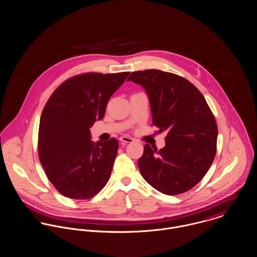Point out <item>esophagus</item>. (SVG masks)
Segmentation results:
<instances>
[{
  "instance_id": "1",
  "label": "esophagus",
  "mask_w": 257,
  "mask_h": 257,
  "mask_svg": "<svg viewBox=\"0 0 257 257\" xmlns=\"http://www.w3.org/2000/svg\"><path fill=\"white\" fill-rule=\"evenodd\" d=\"M119 140L123 143V144L134 142V140H133L131 137H129V136H122V137L119 138Z\"/></svg>"
}]
</instances>
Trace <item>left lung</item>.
<instances>
[{"instance_id":"left-lung-1","label":"left lung","mask_w":257,"mask_h":257,"mask_svg":"<svg viewBox=\"0 0 257 257\" xmlns=\"http://www.w3.org/2000/svg\"><path fill=\"white\" fill-rule=\"evenodd\" d=\"M127 81L145 88L153 124L167 131L166 146L144 147L138 167L144 179L158 191L177 195L194 187L216 155L218 128L198 88L177 75L160 70L133 72Z\"/></svg>"}]
</instances>
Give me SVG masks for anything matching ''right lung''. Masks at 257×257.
Listing matches in <instances>:
<instances>
[{
  "label": "right lung",
  "instance_id": "right-lung-1",
  "mask_svg": "<svg viewBox=\"0 0 257 257\" xmlns=\"http://www.w3.org/2000/svg\"><path fill=\"white\" fill-rule=\"evenodd\" d=\"M129 72L88 73L65 81L40 117L38 155L58 191L71 199H89L107 183L118 141H91L89 128L101 120L107 102Z\"/></svg>",
  "mask_w": 257,
  "mask_h": 257
}]
</instances>
